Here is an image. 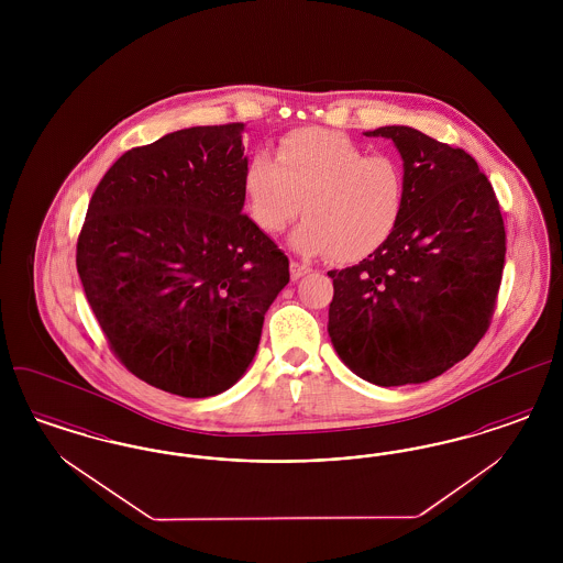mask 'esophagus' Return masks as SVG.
Wrapping results in <instances>:
<instances>
[{
    "label": "esophagus",
    "mask_w": 563,
    "mask_h": 563,
    "mask_svg": "<svg viewBox=\"0 0 563 563\" xmlns=\"http://www.w3.org/2000/svg\"><path fill=\"white\" fill-rule=\"evenodd\" d=\"M289 268H291V278H294V280H299L301 276H306V274L310 272V266L299 264V262H291V266H289Z\"/></svg>",
    "instance_id": "1"
}]
</instances>
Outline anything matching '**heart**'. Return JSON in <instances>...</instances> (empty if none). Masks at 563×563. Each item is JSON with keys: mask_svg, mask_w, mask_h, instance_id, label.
<instances>
[{"mask_svg": "<svg viewBox=\"0 0 563 563\" xmlns=\"http://www.w3.org/2000/svg\"><path fill=\"white\" fill-rule=\"evenodd\" d=\"M246 209L266 234H291L301 255L331 253L335 262H358L388 241L405 209L401 162L369 154L346 134L299 129L280 139L274 161L255 154L242 173Z\"/></svg>", "mask_w": 563, "mask_h": 563, "instance_id": "b5f03b06", "label": "heart"}]
</instances>
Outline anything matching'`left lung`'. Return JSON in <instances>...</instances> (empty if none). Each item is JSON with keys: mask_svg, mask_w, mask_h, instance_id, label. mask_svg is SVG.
<instances>
[{"mask_svg": "<svg viewBox=\"0 0 563 563\" xmlns=\"http://www.w3.org/2000/svg\"><path fill=\"white\" fill-rule=\"evenodd\" d=\"M401 154L405 209L367 260L331 269L329 338L352 374L422 384L479 344L503 280L507 234L473 156L411 126H382Z\"/></svg>", "mask_w": 563, "mask_h": 563, "instance_id": "1", "label": "left lung"}]
</instances>
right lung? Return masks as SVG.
<instances>
[{
    "mask_svg": "<svg viewBox=\"0 0 563 563\" xmlns=\"http://www.w3.org/2000/svg\"><path fill=\"white\" fill-rule=\"evenodd\" d=\"M244 124L191 126L120 156L78 239L86 299L115 356L188 399L232 388L289 283V260L242 214Z\"/></svg>",
    "mask_w": 563,
    "mask_h": 563,
    "instance_id": "add662e5",
    "label": "right lung"
}]
</instances>
